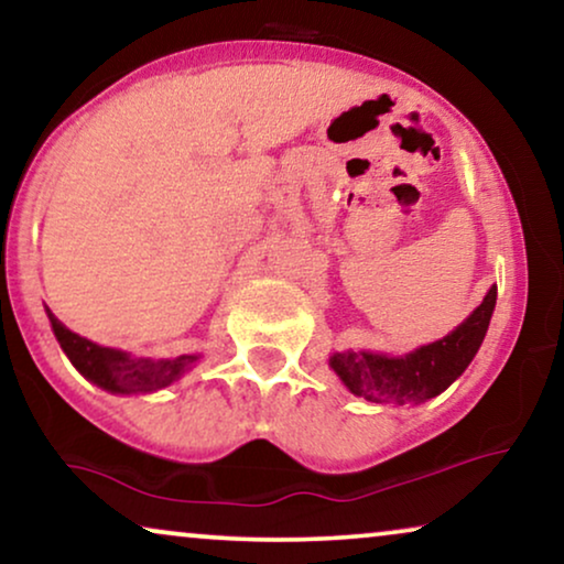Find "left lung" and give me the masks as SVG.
<instances>
[{
    "instance_id": "obj_1",
    "label": "left lung",
    "mask_w": 564,
    "mask_h": 564,
    "mask_svg": "<svg viewBox=\"0 0 564 564\" xmlns=\"http://www.w3.org/2000/svg\"><path fill=\"white\" fill-rule=\"evenodd\" d=\"M498 288L492 284L473 315L438 341L421 346L405 357H388L372 351H336L330 369L354 395L369 403H423L444 392L475 359L490 315L496 311Z\"/></svg>"
}]
</instances>
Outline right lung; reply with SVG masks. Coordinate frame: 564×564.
<instances>
[{
	"mask_svg": "<svg viewBox=\"0 0 564 564\" xmlns=\"http://www.w3.org/2000/svg\"><path fill=\"white\" fill-rule=\"evenodd\" d=\"M48 321L56 334L61 349L72 365L87 377L89 382L99 384L107 392H120V395H130V392H156L166 384L180 380L187 369L199 359V354H182L176 359H133L130 354L120 349H110V346H99L89 338H84L74 330H68L51 307H45Z\"/></svg>",
	"mask_w": 564,
	"mask_h": 564,
	"instance_id": "1",
	"label": "right lung"
}]
</instances>
